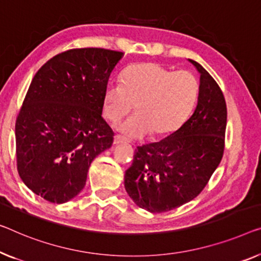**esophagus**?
<instances>
[{"label":"esophagus","instance_id":"esophagus-1","mask_svg":"<svg viewBox=\"0 0 261 261\" xmlns=\"http://www.w3.org/2000/svg\"><path fill=\"white\" fill-rule=\"evenodd\" d=\"M126 142V138H124L123 136L120 135H116L115 138H114V144H120V143H124Z\"/></svg>","mask_w":261,"mask_h":261}]
</instances>
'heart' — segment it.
Here are the masks:
<instances>
[{
  "instance_id": "obj_1",
  "label": "heart",
  "mask_w": 261,
  "mask_h": 261,
  "mask_svg": "<svg viewBox=\"0 0 261 261\" xmlns=\"http://www.w3.org/2000/svg\"><path fill=\"white\" fill-rule=\"evenodd\" d=\"M199 82L193 73L172 71L157 63L131 65L123 80H111L104 92V115L117 122L134 109L138 111L118 125L119 131L141 138L153 131L168 135L185 122L196 106Z\"/></svg>"
}]
</instances>
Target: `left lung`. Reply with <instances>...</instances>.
Instances as JSON below:
<instances>
[{"instance_id": "1", "label": "left lung", "mask_w": 261, "mask_h": 261, "mask_svg": "<svg viewBox=\"0 0 261 261\" xmlns=\"http://www.w3.org/2000/svg\"><path fill=\"white\" fill-rule=\"evenodd\" d=\"M199 95L193 114L162 141L138 146L124 185L141 208L168 212L203 191L223 158L227 109L223 91L196 61Z\"/></svg>"}]
</instances>
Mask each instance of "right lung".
Here are the masks:
<instances>
[{
    "label": "right lung",
    "instance_id": "obj_1",
    "mask_svg": "<svg viewBox=\"0 0 261 261\" xmlns=\"http://www.w3.org/2000/svg\"><path fill=\"white\" fill-rule=\"evenodd\" d=\"M123 55L70 49L50 58L31 81L15 124L17 171L50 203L76 197L91 162L114 143L102 111L109 79Z\"/></svg>",
    "mask_w": 261,
    "mask_h": 261
}]
</instances>
